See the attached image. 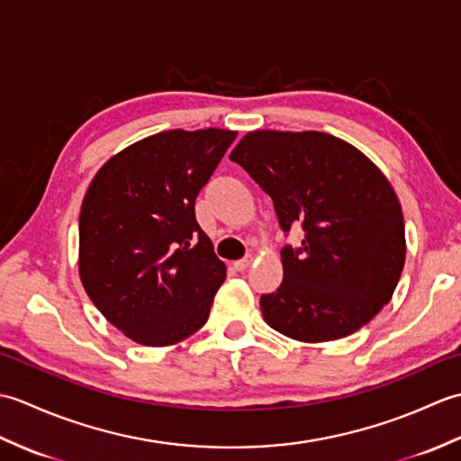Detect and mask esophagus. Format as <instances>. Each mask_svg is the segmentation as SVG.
I'll list each match as a JSON object with an SVG mask.
<instances>
[{"instance_id":"obj_1","label":"esophagus","mask_w":461,"mask_h":461,"mask_svg":"<svg viewBox=\"0 0 461 461\" xmlns=\"http://www.w3.org/2000/svg\"><path fill=\"white\" fill-rule=\"evenodd\" d=\"M251 263H253V258L248 256V258H243V259L233 261V267H236L238 271H246V269L251 266Z\"/></svg>"}]
</instances>
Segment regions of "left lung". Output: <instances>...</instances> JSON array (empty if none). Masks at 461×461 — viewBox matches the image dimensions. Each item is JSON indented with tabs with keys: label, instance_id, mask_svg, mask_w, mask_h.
Returning <instances> with one entry per match:
<instances>
[{
	"label": "left lung",
	"instance_id": "1",
	"mask_svg": "<svg viewBox=\"0 0 461 461\" xmlns=\"http://www.w3.org/2000/svg\"><path fill=\"white\" fill-rule=\"evenodd\" d=\"M271 195L283 281L261 295L271 329L301 342L348 337L393 299L406 259L404 215L386 176L355 146L317 131L248 132L230 154Z\"/></svg>",
	"mask_w": 461,
	"mask_h": 461
}]
</instances>
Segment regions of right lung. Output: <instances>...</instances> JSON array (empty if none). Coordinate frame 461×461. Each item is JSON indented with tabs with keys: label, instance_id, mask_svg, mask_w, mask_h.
I'll return each instance as SVG.
<instances>
[{
	"label": "right lung",
	"instance_id": "right-lung-1",
	"mask_svg": "<svg viewBox=\"0 0 461 461\" xmlns=\"http://www.w3.org/2000/svg\"><path fill=\"white\" fill-rule=\"evenodd\" d=\"M238 132L164 131L96 172L79 218V276L106 321L144 347H168L210 317L225 266L194 203Z\"/></svg>",
	"mask_w": 461,
	"mask_h": 461
}]
</instances>
